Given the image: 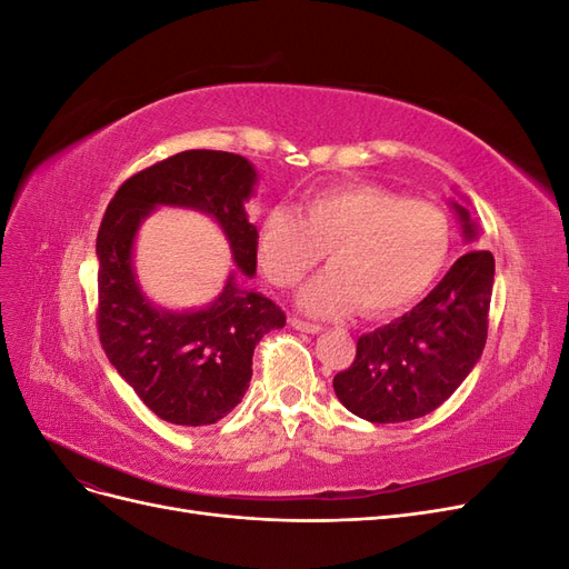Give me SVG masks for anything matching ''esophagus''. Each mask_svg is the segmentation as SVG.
I'll return each instance as SVG.
<instances>
[{
    "mask_svg": "<svg viewBox=\"0 0 569 569\" xmlns=\"http://www.w3.org/2000/svg\"><path fill=\"white\" fill-rule=\"evenodd\" d=\"M289 325L295 327V330H301V332H306V335H318L322 327L320 325H316V322H306V320H301V318H291L289 320Z\"/></svg>",
    "mask_w": 569,
    "mask_h": 569,
    "instance_id": "obj_1",
    "label": "esophagus"
}]
</instances>
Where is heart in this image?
<instances>
[{
  "label": "heart",
  "instance_id": "obj_1",
  "mask_svg": "<svg viewBox=\"0 0 569 569\" xmlns=\"http://www.w3.org/2000/svg\"><path fill=\"white\" fill-rule=\"evenodd\" d=\"M451 226L435 203L401 199L377 184H341L308 194L301 216L274 206L258 230L268 280L295 287L327 251V270L299 295L313 316L358 303L368 318L399 313L432 287L449 258Z\"/></svg>",
  "mask_w": 569,
  "mask_h": 569
}]
</instances>
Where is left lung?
<instances>
[{
	"instance_id": "obj_1",
	"label": "left lung",
	"mask_w": 569,
	"mask_h": 569,
	"mask_svg": "<svg viewBox=\"0 0 569 569\" xmlns=\"http://www.w3.org/2000/svg\"><path fill=\"white\" fill-rule=\"evenodd\" d=\"M465 242L479 226L468 206L451 201ZM493 289V256L475 249L460 256L443 280L393 322L356 343V358L335 375L341 406L368 422H406L437 410L472 372L487 343Z\"/></svg>"
}]
</instances>
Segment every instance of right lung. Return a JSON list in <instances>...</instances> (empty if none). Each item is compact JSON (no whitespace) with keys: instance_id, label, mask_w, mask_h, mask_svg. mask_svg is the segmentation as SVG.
<instances>
[{"instance_id":"obj_1","label":"right lung","mask_w":569,"mask_h":569,"mask_svg":"<svg viewBox=\"0 0 569 569\" xmlns=\"http://www.w3.org/2000/svg\"><path fill=\"white\" fill-rule=\"evenodd\" d=\"M258 173L230 151L176 153L120 184L97 234L99 339L111 366L144 406L166 422L213 425L242 401L256 343L284 327V313L239 278L256 274L258 230L244 203ZM161 204L213 217L238 268L221 295L201 309L170 312L153 305L136 280L133 239Z\"/></svg>"}]
</instances>
